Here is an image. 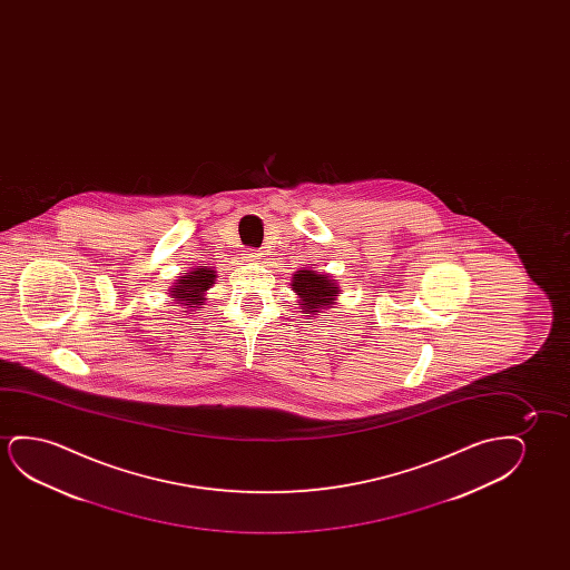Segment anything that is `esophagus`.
<instances>
[{
    "mask_svg": "<svg viewBox=\"0 0 570 570\" xmlns=\"http://www.w3.org/2000/svg\"><path fill=\"white\" fill-rule=\"evenodd\" d=\"M258 258H261L258 250L247 249L243 253V261H247V263H257Z\"/></svg>",
    "mask_w": 570,
    "mask_h": 570,
    "instance_id": "1",
    "label": "esophagus"
}]
</instances>
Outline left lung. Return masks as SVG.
Masks as SVG:
<instances>
[{
  "instance_id": "8db88e82",
  "label": "left lung",
  "mask_w": 570,
  "mask_h": 570,
  "mask_svg": "<svg viewBox=\"0 0 570 570\" xmlns=\"http://www.w3.org/2000/svg\"><path fill=\"white\" fill-rule=\"evenodd\" d=\"M292 289L296 292L297 305L304 313L320 315L323 309H328L336 304V296L341 294L336 284L327 273H317L313 266H305L296 271L292 276Z\"/></svg>"
}]
</instances>
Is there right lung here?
Here are the masks:
<instances>
[{"instance_id":"right-lung-1","label":"right lung","mask_w":570,"mask_h":570,"mask_svg":"<svg viewBox=\"0 0 570 570\" xmlns=\"http://www.w3.org/2000/svg\"><path fill=\"white\" fill-rule=\"evenodd\" d=\"M218 274L210 266H200L183 273V276L173 282L169 288V296L173 297L171 304H180L188 312L200 309L206 299V292L216 284Z\"/></svg>"}]
</instances>
